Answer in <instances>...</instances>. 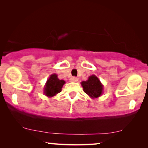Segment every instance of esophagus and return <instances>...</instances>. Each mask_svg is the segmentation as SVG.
Returning a JSON list of instances; mask_svg holds the SVG:
<instances>
[{
	"label": "esophagus",
	"instance_id": "1",
	"mask_svg": "<svg viewBox=\"0 0 148 148\" xmlns=\"http://www.w3.org/2000/svg\"><path fill=\"white\" fill-rule=\"evenodd\" d=\"M79 79L77 77H72L70 78V82H77Z\"/></svg>",
	"mask_w": 148,
	"mask_h": 148
}]
</instances>
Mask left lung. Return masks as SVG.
<instances>
[{
    "mask_svg": "<svg viewBox=\"0 0 148 148\" xmlns=\"http://www.w3.org/2000/svg\"><path fill=\"white\" fill-rule=\"evenodd\" d=\"M84 92L92 98H97L102 95L103 86L96 75H91L87 81L81 83Z\"/></svg>",
    "mask_w": 148,
    "mask_h": 148,
    "instance_id": "1",
    "label": "left lung"
}]
</instances>
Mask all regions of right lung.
Instances as JSON below:
<instances>
[{"instance_id": "obj_1", "label": "right lung", "mask_w": 148, "mask_h": 148, "mask_svg": "<svg viewBox=\"0 0 148 148\" xmlns=\"http://www.w3.org/2000/svg\"><path fill=\"white\" fill-rule=\"evenodd\" d=\"M65 82L64 80H60L57 77L56 74L51 75L44 86V94L50 98L54 96L61 92L62 88Z\"/></svg>"}]
</instances>
